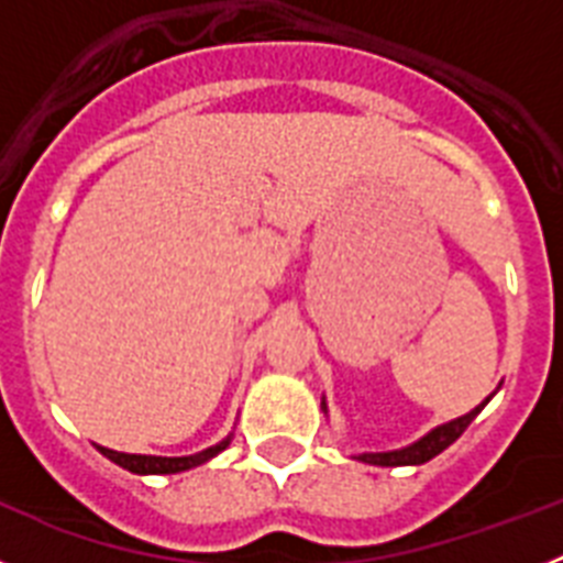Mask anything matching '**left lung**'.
Wrapping results in <instances>:
<instances>
[{"label":"left lung","mask_w":563,"mask_h":563,"mask_svg":"<svg viewBox=\"0 0 563 563\" xmlns=\"http://www.w3.org/2000/svg\"><path fill=\"white\" fill-rule=\"evenodd\" d=\"M494 397V395H490ZM487 397V400H490ZM485 402H479L474 411H467V415L456 417V420L451 422H442V426H437L434 431H429L426 437H420L417 442H411V445H406V449H397V451H380V454H357L355 460L361 462H369V465H380V467H400V465H422V462L434 460L437 454H442V451L449 449L451 442H456L462 437V431L474 422V417L479 415L482 409L487 406ZM321 409H324L327 415V402L321 400Z\"/></svg>","instance_id":"obj_1"}]
</instances>
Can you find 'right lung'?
I'll use <instances>...</instances> for the list:
<instances>
[{
    "label": "right lung",
    "mask_w": 563,
    "mask_h": 563,
    "mask_svg": "<svg viewBox=\"0 0 563 563\" xmlns=\"http://www.w3.org/2000/svg\"><path fill=\"white\" fill-rule=\"evenodd\" d=\"M231 445V437H225L222 442L211 445V449L200 451V454H191V456H148V454H121V451H112V449H103L98 445L107 460H112L114 465L126 467L132 474H180V471H188V467H197L202 462H208L211 456H217L220 451H225Z\"/></svg>",
    "instance_id": "add662e5"
}]
</instances>
